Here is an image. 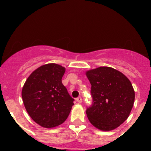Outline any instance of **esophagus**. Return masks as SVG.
<instances>
[{"label": "esophagus", "instance_id": "obj_1", "mask_svg": "<svg viewBox=\"0 0 151 151\" xmlns=\"http://www.w3.org/2000/svg\"><path fill=\"white\" fill-rule=\"evenodd\" d=\"M76 101H77V102H78V103H82V97H77V98H76Z\"/></svg>", "mask_w": 151, "mask_h": 151}]
</instances>
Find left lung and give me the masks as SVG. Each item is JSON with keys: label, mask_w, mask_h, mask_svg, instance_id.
Listing matches in <instances>:
<instances>
[{"label": "left lung", "mask_w": 151, "mask_h": 151, "mask_svg": "<svg viewBox=\"0 0 151 151\" xmlns=\"http://www.w3.org/2000/svg\"><path fill=\"white\" fill-rule=\"evenodd\" d=\"M86 76L93 98L86 110L89 121L100 130L116 129L127 119L134 105L132 85L121 72L108 66L91 69Z\"/></svg>", "instance_id": "left-lung-1"}]
</instances>
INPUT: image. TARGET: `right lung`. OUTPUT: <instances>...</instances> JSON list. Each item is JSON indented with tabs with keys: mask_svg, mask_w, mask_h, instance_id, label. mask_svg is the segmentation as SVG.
<instances>
[{
	"mask_svg": "<svg viewBox=\"0 0 151 151\" xmlns=\"http://www.w3.org/2000/svg\"><path fill=\"white\" fill-rule=\"evenodd\" d=\"M65 71L58 64H45L32 72L23 85L22 97L26 111L44 128L63 123L74 105V99L62 83Z\"/></svg>",
	"mask_w": 151,
	"mask_h": 151,
	"instance_id": "1",
	"label": "right lung"
}]
</instances>
